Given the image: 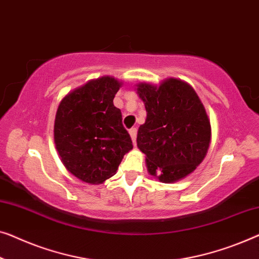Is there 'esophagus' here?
<instances>
[{"instance_id": "34e87169", "label": "esophagus", "mask_w": 259, "mask_h": 259, "mask_svg": "<svg viewBox=\"0 0 259 259\" xmlns=\"http://www.w3.org/2000/svg\"><path fill=\"white\" fill-rule=\"evenodd\" d=\"M137 133H138L137 127H132V128L130 130V136H131V138H132V141L134 145H136V142H137Z\"/></svg>"}]
</instances>
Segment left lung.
Instances as JSON below:
<instances>
[{"label": "left lung", "mask_w": 259, "mask_h": 259, "mask_svg": "<svg viewBox=\"0 0 259 259\" xmlns=\"http://www.w3.org/2000/svg\"><path fill=\"white\" fill-rule=\"evenodd\" d=\"M137 90L147 112L137 142L149 174L161 182L178 181L208 152L211 128L203 105L192 86L173 78L159 88L140 84Z\"/></svg>", "instance_id": "left-lung-1"}]
</instances>
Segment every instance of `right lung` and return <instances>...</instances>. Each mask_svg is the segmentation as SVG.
Returning <instances> with one entry per match:
<instances>
[{
	"mask_svg": "<svg viewBox=\"0 0 259 259\" xmlns=\"http://www.w3.org/2000/svg\"><path fill=\"white\" fill-rule=\"evenodd\" d=\"M120 83L111 77L91 80L59 104L55 144L66 169L81 181L102 183L115 174L123 155L133 148L113 105Z\"/></svg>",
	"mask_w": 259,
	"mask_h": 259,
	"instance_id": "1",
	"label": "right lung"
}]
</instances>
